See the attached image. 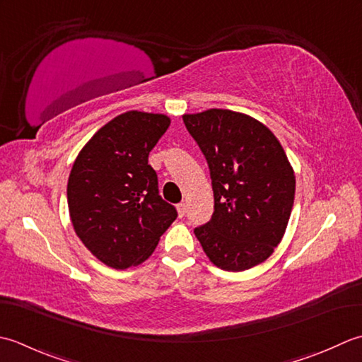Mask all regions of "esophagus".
Here are the masks:
<instances>
[{
    "label": "esophagus",
    "instance_id": "1",
    "mask_svg": "<svg viewBox=\"0 0 362 362\" xmlns=\"http://www.w3.org/2000/svg\"><path fill=\"white\" fill-rule=\"evenodd\" d=\"M176 211H178V216L180 217H184V214H186V211H187L186 203H180L178 206H176Z\"/></svg>",
    "mask_w": 362,
    "mask_h": 362
}]
</instances>
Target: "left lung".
I'll return each instance as SVG.
<instances>
[{"instance_id": "8db88e82", "label": "left lung", "mask_w": 362, "mask_h": 362, "mask_svg": "<svg viewBox=\"0 0 362 362\" xmlns=\"http://www.w3.org/2000/svg\"><path fill=\"white\" fill-rule=\"evenodd\" d=\"M182 120L208 160L214 190V214L195 228L197 239L218 269H252L274 253L289 223L291 162L274 132L247 114L208 109Z\"/></svg>"}]
</instances>
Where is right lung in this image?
<instances>
[{
    "instance_id": "obj_1",
    "label": "right lung",
    "mask_w": 362,
    "mask_h": 362,
    "mask_svg": "<svg viewBox=\"0 0 362 362\" xmlns=\"http://www.w3.org/2000/svg\"><path fill=\"white\" fill-rule=\"evenodd\" d=\"M170 127L164 114L128 110L83 146L67 184L71 225L86 248L123 270L148 259L176 209L159 195L148 154Z\"/></svg>"
}]
</instances>
